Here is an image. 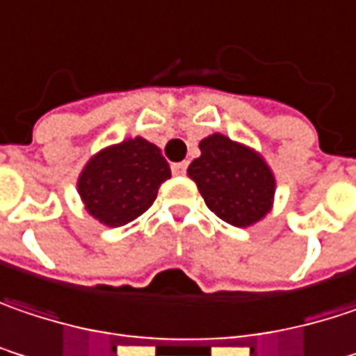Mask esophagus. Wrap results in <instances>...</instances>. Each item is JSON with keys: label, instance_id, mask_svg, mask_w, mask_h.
I'll return each mask as SVG.
<instances>
[{"label": "esophagus", "instance_id": "1", "mask_svg": "<svg viewBox=\"0 0 356 356\" xmlns=\"http://www.w3.org/2000/svg\"><path fill=\"white\" fill-rule=\"evenodd\" d=\"M171 171H173V175H185V173H187V161L173 163V165H171Z\"/></svg>", "mask_w": 356, "mask_h": 356}]
</instances>
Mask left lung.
Wrapping results in <instances>:
<instances>
[{"label":"left lung","instance_id":"left-lung-1","mask_svg":"<svg viewBox=\"0 0 356 356\" xmlns=\"http://www.w3.org/2000/svg\"><path fill=\"white\" fill-rule=\"evenodd\" d=\"M199 151L187 175L220 220L250 227L270 213L276 177L260 153L220 133L205 136Z\"/></svg>","mask_w":356,"mask_h":356}]
</instances>
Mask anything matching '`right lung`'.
<instances>
[{"mask_svg": "<svg viewBox=\"0 0 356 356\" xmlns=\"http://www.w3.org/2000/svg\"><path fill=\"white\" fill-rule=\"evenodd\" d=\"M171 169L157 145L143 136L127 138L98 151L78 177L86 211L102 225L120 227L143 216Z\"/></svg>", "mask_w": 356, "mask_h": 356, "instance_id": "1", "label": "right lung"}]
</instances>
